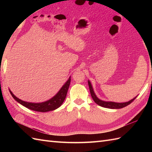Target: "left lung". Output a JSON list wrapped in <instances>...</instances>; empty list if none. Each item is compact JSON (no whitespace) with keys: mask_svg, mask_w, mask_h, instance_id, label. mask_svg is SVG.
<instances>
[{"mask_svg":"<svg viewBox=\"0 0 152 152\" xmlns=\"http://www.w3.org/2000/svg\"><path fill=\"white\" fill-rule=\"evenodd\" d=\"M88 85L89 88L90 93H91V95L92 96L93 101H95L96 104H97L98 105L104 108H110V109H119V108H124L126 106L131 104V103L133 102L137 96H135V97L133 98V99L130 100L129 101L125 102H112V101H102V100L99 99L97 96H96V95H95V93L94 92V90H93V86L89 80H88Z\"/></svg>","mask_w":152,"mask_h":152,"instance_id":"left-lung-1","label":"left lung"}]
</instances>
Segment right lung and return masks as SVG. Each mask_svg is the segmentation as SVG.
<instances>
[{"instance_id":"right-lung-1","label":"right lung","mask_w":152,"mask_h":152,"mask_svg":"<svg viewBox=\"0 0 152 152\" xmlns=\"http://www.w3.org/2000/svg\"><path fill=\"white\" fill-rule=\"evenodd\" d=\"M70 77H69V80L65 82V83L62 86V88L60 89L59 91L57 92V94L53 96L52 98L42 102H26L22 100L19 99L17 96H15L13 93L9 89L10 93L12 95V97L14 98L16 101L19 104H21L25 107L28 109L40 112H46L49 111H52L58 108L59 106H61L64 102V99L66 98L67 94L68 89H69L70 83Z\"/></svg>"}]
</instances>
